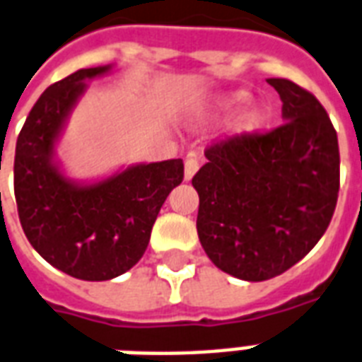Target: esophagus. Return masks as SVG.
<instances>
[{"instance_id": "34e87169", "label": "esophagus", "mask_w": 362, "mask_h": 362, "mask_svg": "<svg viewBox=\"0 0 362 362\" xmlns=\"http://www.w3.org/2000/svg\"><path fill=\"white\" fill-rule=\"evenodd\" d=\"M197 169H199V163H197V159L193 156H187L186 163H184V178L186 180H192L193 175L197 173Z\"/></svg>"}]
</instances>
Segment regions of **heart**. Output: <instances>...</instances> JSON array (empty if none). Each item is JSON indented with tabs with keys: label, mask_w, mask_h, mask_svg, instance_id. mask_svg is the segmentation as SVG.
Returning a JSON list of instances; mask_svg holds the SVG:
<instances>
[{
	"label": "heart",
	"mask_w": 362,
	"mask_h": 362,
	"mask_svg": "<svg viewBox=\"0 0 362 362\" xmlns=\"http://www.w3.org/2000/svg\"><path fill=\"white\" fill-rule=\"evenodd\" d=\"M250 96L245 93V90H233V93H226V95L218 96V100L209 106V110L205 112V117L211 121L224 119V117H230L243 107L248 102ZM262 123V114L256 110V107H250V110H245L239 117H237L235 129L237 132H252L255 129H258Z\"/></svg>",
	"instance_id": "obj_1"
}]
</instances>
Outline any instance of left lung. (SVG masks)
Wrapping results in <instances>:
<instances>
[{"label": "left lung", "mask_w": 362, "mask_h": 362, "mask_svg": "<svg viewBox=\"0 0 362 362\" xmlns=\"http://www.w3.org/2000/svg\"><path fill=\"white\" fill-rule=\"evenodd\" d=\"M283 102V125L206 148L193 176L197 235L218 269L243 281L277 277L315 247L334 214L340 151L315 96L267 79Z\"/></svg>", "instance_id": "left-lung-1"}]
</instances>
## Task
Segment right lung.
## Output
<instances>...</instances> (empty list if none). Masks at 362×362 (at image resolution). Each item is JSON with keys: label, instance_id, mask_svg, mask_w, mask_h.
<instances>
[{"label": "right lung", "instance_id": "add662e5", "mask_svg": "<svg viewBox=\"0 0 362 362\" xmlns=\"http://www.w3.org/2000/svg\"><path fill=\"white\" fill-rule=\"evenodd\" d=\"M114 66L77 70L40 96L15 151V197L30 245L52 267L83 281L123 275L148 248L163 203L184 178L182 159L136 163L107 178L79 182L57 157L89 79Z\"/></svg>", "mask_w": 362, "mask_h": 362}]
</instances>
